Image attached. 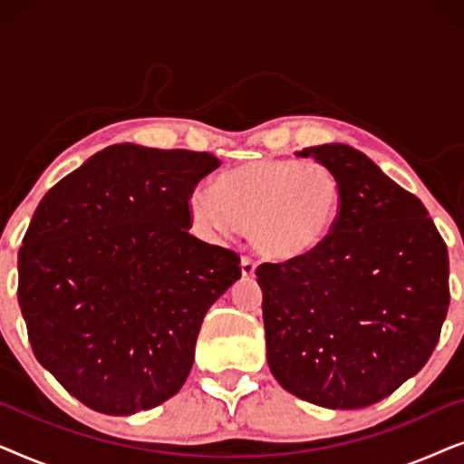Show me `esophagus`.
Here are the masks:
<instances>
[{"label": "esophagus", "mask_w": 464, "mask_h": 464, "mask_svg": "<svg viewBox=\"0 0 464 464\" xmlns=\"http://www.w3.org/2000/svg\"><path fill=\"white\" fill-rule=\"evenodd\" d=\"M256 268H257V264L253 262L251 257H243V259H240V272H243L245 278L256 276Z\"/></svg>", "instance_id": "obj_1"}]
</instances>
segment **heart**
<instances>
[{
	"instance_id": "obj_1",
	"label": "heart",
	"mask_w": 464,
	"mask_h": 464,
	"mask_svg": "<svg viewBox=\"0 0 464 464\" xmlns=\"http://www.w3.org/2000/svg\"><path fill=\"white\" fill-rule=\"evenodd\" d=\"M344 194L325 164L262 158L224 173L213 188H196L189 208L218 234L246 227L266 257L287 262L321 249L338 226Z\"/></svg>"
}]
</instances>
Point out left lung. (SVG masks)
Returning <instances> with one entry per match:
<instances>
[{
    "instance_id": "1",
    "label": "left lung",
    "mask_w": 464,
    "mask_h": 464,
    "mask_svg": "<svg viewBox=\"0 0 464 464\" xmlns=\"http://www.w3.org/2000/svg\"><path fill=\"white\" fill-rule=\"evenodd\" d=\"M332 169L344 205L321 249L256 270L272 376L304 401L357 410L416 376L450 304L448 249L427 208L351 145L297 151Z\"/></svg>"
}]
</instances>
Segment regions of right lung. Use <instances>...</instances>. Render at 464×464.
Returning a JSON list of instances; mask_svg holds the SVG:
<instances>
[{
	"label": "right lung",
	"instance_id": "1",
	"mask_svg": "<svg viewBox=\"0 0 464 464\" xmlns=\"http://www.w3.org/2000/svg\"><path fill=\"white\" fill-rule=\"evenodd\" d=\"M207 151L110 145L50 188L18 251L37 361L94 411L130 416L186 382L202 319L238 253L189 234Z\"/></svg>",
	"mask_w": 464,
	"mask_h": 464
}]
</instances>
